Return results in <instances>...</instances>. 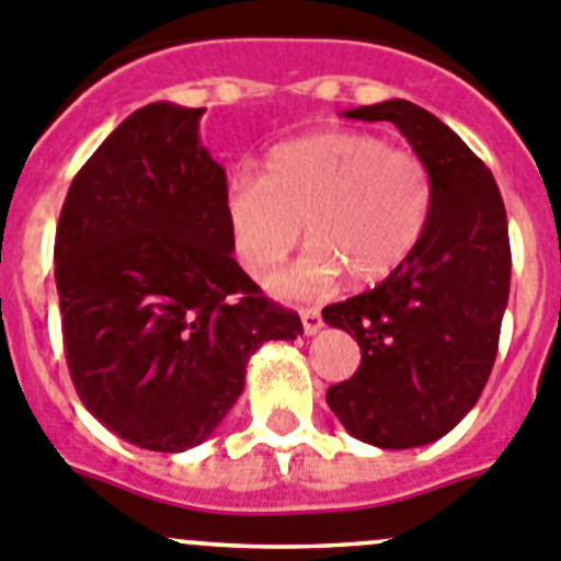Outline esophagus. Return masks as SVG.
Instances as JSON below:
<instances>
[{
    "label": "esophagus",
    "instance_id": "34e87169",
    "mask_svg": "<svg viewBox=\"0 0 561 561\" xmlns=\"http://www.w3.org/2000/svg\"><path fill=\"white\" fill-rule=\"evenodd\" d=\"M298 316H301V323H305L307 337H312V334L321 332L323 321H321V312H318L316 307H301V310H298Z\"/></svg>",
    "mask_w": 561,
    "mask_h": 561
}]
</instances>
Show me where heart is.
I'll return each mask as SVG.
<instances>
[{"instance_id": "b5f03b06", "label": "heart", "mask_w": 561, "mask_h": 561, "mask_svg": "<svg viewBox=\"0 0 561 561\" xmlns=\"http://www.w3.org/2000/svg\"><path fill=\"white\" fill-rule=\"evenodd\" d=\"M234 254L263 276L301 240H312L293 268L271 276L279 298H307L352 274L374 285L404 265L432 213V174L410 149L379 135L334 129L274 146L263 180L238 176L224 198Z\"/></svg>"}]
</instances>
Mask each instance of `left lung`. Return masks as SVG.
Here are the masks:
<instances>
[{
    "label": "left lung",
    "mask_w": 561,
    "mask_h": 561,
    "mask_svg": "<svg viewBox=\"0 0 561 561\" xmlns=\"http://www.w3.org/2000/svg\"><path fill=\"white\" fill-rule=\"evenodd\" d=\"M343 115L399 127L432 174V213L399 271L323 310L363 352L327 404L368 446L417 448L473 410L493 370L512 276L504 198L484 162L428 110L390 99Z\"/></svg>",
    "instance_id": "8db88e82"
}]
</instances>
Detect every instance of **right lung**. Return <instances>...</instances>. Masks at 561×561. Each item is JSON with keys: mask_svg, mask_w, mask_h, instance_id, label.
I'll use <instances>...</instances> for the list:
<instances>
[{"mask_svg": "<svg viewBox=\"0 0 561 561\" xmlns=\"http://www.w3.org/2000/svg\"><path fill=\"white\" fill-rule=\"evenodd\" d=\"M204 107L151 102L75 176L55 238L62 345L99 423L180 454L221 426L245 365L305 332L232 260L227 171L198 140Z\"/></svg>", "mask_w": 561, "mask_h": 561, "instance_id": "obj_1", "label": "right lung"}]
</instances>
